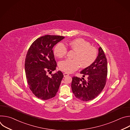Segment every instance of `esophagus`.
<instances>
[{
    "label": "esophagus",
    "mask_w": 130,
    "mask_h": 130,
    "mask_svg": "<svg viewBox=\"0 0 130 130\" xmlns=\"http://www.w3.org/2000/svg\"><path fill=\"white\" fill-rule=\"evenodd\" d=\"M63 75H64V77H67V76H69V74H68L67 73H63Z\"/></svg>",
    "instance_id": "1"
}]
</instances>
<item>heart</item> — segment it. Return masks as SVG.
<instances>
[{
	"label": "heart",
	"mask_w": 130,
	"mask_h": 130,
	"mask_svg": "<svg viewBox=\"0 0 130 130\" xmlns=\"http://www.w3.org/2000/svg\"><path fill=\"white\" fill-rule=\"evenodd\" d=\"M69 47L75 51L73 60L66 59L59 63L61 70L66 73H72L81 66L86 68L93 63L97 58V50L90 46L89 42L82 39L72 40L68 44ZM67 52L66 46L63 43H59L54 49V53L59 58L65 57Z\"/></svg>",
	"instance_id": "obj_1"
}]
</instances>
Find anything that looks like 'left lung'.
<instances>
[{
	"label": "left lung",
	"mask_w": 130,
	"mask_h": 130,
	"mask_svg": "<svg viewBox=\"0 0 130 130\" xmlns=\"http://www.w3.org/2000/svg\"><path fill=\"white\" fill-rule=\"evenodd\" d=\"M80 73L81 79L73 77L71 82L72 92L76 98L83 101L91 100L97 97L104 88L107 74V63L104 52L101 47L98 49V55L90 66Z\"/></svg>",
	"instance_id": "obj_1"
}]
</instances>
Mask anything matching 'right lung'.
Returning a JSON list of instances; mask_svg holds the SVG:
<instances>
[{
  "instance_id": "1",
  "label": "right lung",
  "mask_w": 130,
  "mask_h": 130,
  "mask_svg": "<svg viewBox=\"0 0 130 130\" xmlns=\"http://www.w3.org/2000/svg\"><path fill=\"white\" fill-rule=\"evenodd\" d=\"M65 38L62 36L46 35L36 39L30 47L26 55L25 63L26 76L28 84L33 94L42 100L52 98L57 94L64 77L56 69L52 48Z\"/></svg>"
}]
</instances>
